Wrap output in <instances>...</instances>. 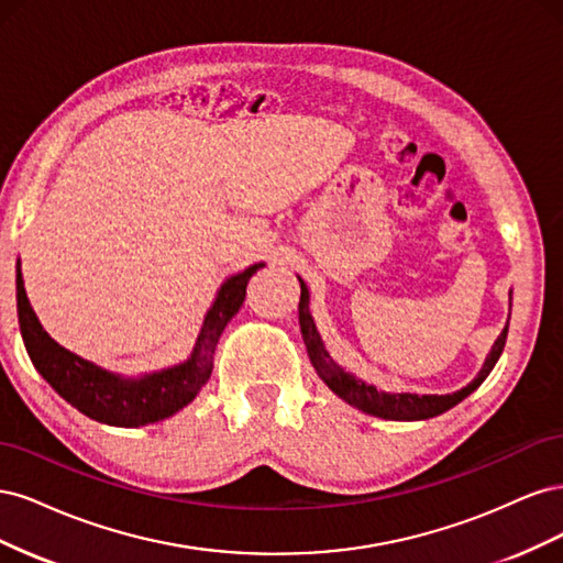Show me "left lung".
<instances>
[{
    "label": "left lung",
    "instance_id": "1",
    "mask_svg": "<svg viewBox=\"0 0 563 563\" xmlns=\"http://www.w3.org/2000/svg\"><path fill=\"white\" fill-rule=\"evenodd\" d=\"M300 282V302H298V319H300V331H302V340L305 347H308V356L317 371V376L329 385L331 391L347 401L350 406H356L360 411L376 416V418H385V420H428L434 416H441L449 408H453L455 404L463 401L467 395L479 387L488 373L496 366V362L500 360L505 340H507V327L503 329V333L498 335L496 343H493L486 362L482 366V371L476 373V378L463 387L453 391V395H411V391H401V395H391V391H380L373 385H366L364 380H360L352 373H347L345 368H340L323 347L319 331L314 327V319L310 314V291L305 282L298 277ZM509 323V321H507Z\"/></svg>",
    "mask_w": 563,
    "mask_h": 563
}]
</instances>
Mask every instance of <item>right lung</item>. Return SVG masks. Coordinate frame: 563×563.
<instances>
[{"label":"right lung","mask_w":563,"mask_h":563,"mask_svg":"<svg viewBox=\"0 0 563 563\" xmlns=\"http://www.w3.org/2000/svg\"><path fill=\"white\" fill-rule=\"evenodd\" d=\"M261 267L263 263L251 265L220 286L213 305L203 317L190 360L157 373H147L143 378H122L60 347L42 329L27 300L19 261L15 300H19V323L25 350L42 378L87 418L112 424V428H141V424L164 420L190 404L211 378L218 338L225 331L228 321L240 312L246 298V284Z\"/></svg>","instance_id":"add662e5"}]
</instances>
